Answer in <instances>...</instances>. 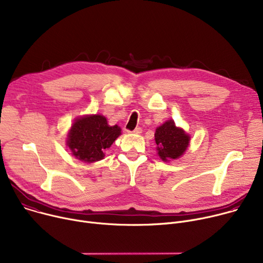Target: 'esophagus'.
Segmentation results:
<instances>
[{"label": "esophagus", "instance_id": "esophagus-1", "mask_svg": "<svg viewBox=\"0 0 263 263\" xmlns=\"http://www.w3.org/2000/svg\"><path fill=\"white\" fill-rule=\"evenodd\" d=\"M141 132H142V129L140 127H137L133 131H131V133H134V134H140Z\"/></svg>", "mask_w": 263, "mask_h": 263}]
</instances>
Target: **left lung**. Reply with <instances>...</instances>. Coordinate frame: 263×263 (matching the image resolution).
<instances>
[{
  "label": "left lung",
  "instance_id": "8db88e82",
  "mask_svg": "<svg viewBox=\"0 0 263 263\" xmlns=\"http://www.w3.org/2000/svg\"><path fill=\"white\" fill-rule=\"evenodd\" d=\"M190 137L180 128H177L174 121H168L155 131V142L158 155L163 161L176 159L183 154L189 145Z\"/></svg>",
  "mask_w": 263,
  "mask_h": 263
}]
</instances>
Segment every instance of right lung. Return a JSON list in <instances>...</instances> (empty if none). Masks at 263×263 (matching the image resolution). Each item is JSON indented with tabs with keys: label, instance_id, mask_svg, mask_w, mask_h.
I'll return each mask as SVG.
<instances>
[{
	"label": "right lung",
	"instance_id": "right-lung-1",
	"mask_svg": "<svg viewBox=\"0 0 263 263\" xmlns=\"http://www.w3.org/2000/svg\"><path fill=\"white\" fill-rule=\"evenodd\" d=\"M119 135L121 128L117 125L110 127L106 117L90 115L76 119L68 134L67 144L78 159L93 162L104 158V152Z\"/></svg>",
	"mask_w": 263,
	"mask_h": 263
}]
</instances>
